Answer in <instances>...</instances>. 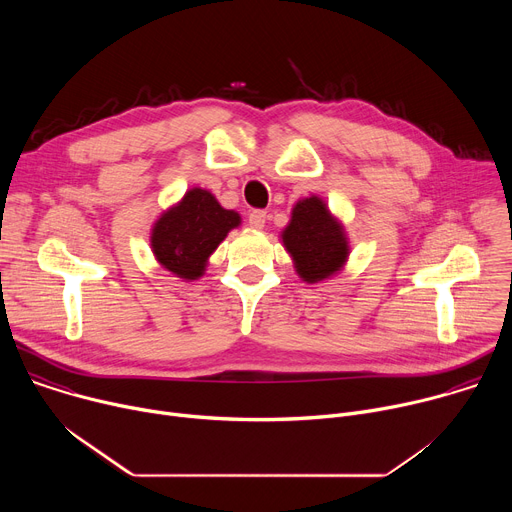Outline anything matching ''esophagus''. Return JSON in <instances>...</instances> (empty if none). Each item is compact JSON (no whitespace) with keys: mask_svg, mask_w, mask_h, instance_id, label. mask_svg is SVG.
Returning a JSON list of instances; mask_svg holds the SVG:
<instances>
[{"mask_svg":"<svg viewBox=\"0 0 512 512\" xmlns=\"http://www.w3.org/2000/svg\"><path fill=\"white\" fill-rule=\"evenodd\" d=\"M265 221H267V212L265 210H253L249 214V225L257 231H261L265 227Z\"/></svg>","mask_w":512,"mask_h":512,"instance_id":"esophagus-1","label":"esophagus"}]
</instances>
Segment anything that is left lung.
<instances>
[{"instance_id":"obj_1","label":"left lung","mask_w":512,"mask_h":512,"mask_svg":"<svg viewBox=\"0 0 512 512\" xmlns=\"http://www.w3.org/2000/svg\"><path fill=\"white\" fill-rule=\"evenodd\" d=\"M285 251L296 273L306 283L330 279L348 261L350 245L344 225L320 196L302 198L291 208V218L281 231Z\"/></svg>"}]
</instances>
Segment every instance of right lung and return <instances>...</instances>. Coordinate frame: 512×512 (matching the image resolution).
Returning a JSON list of instances; mask_svg holds the SVG:
<instances>
[{
    "label": "right lung",
    "instance_id": "obj_1",
    "mask_svg": "<svg viewBox=\"0 0 512 512\" xmlns=\"http://www.w3.org/2000/svg\"><path fill=\"white\" fill-rule=\"evenodd\" d=\"M239 225V212L223 208L204 188H190L154 223L150 235L154 257L176 277L198 279L216 247Z\"/></svg>",
    "mask_w": 512,
    "mask_h": 512
}]
</instances>
